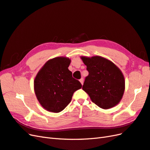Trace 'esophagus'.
Returning a JSON list of instances; mask_svg holds the SVG:
<instances>
[{
  "instance_id": "1",
  "label": "esophagus",
  "mask_w": 150,
  "mask_h": 150,
  "mask_svg": "<svg viewBox=\"0 0 150 150\" xmlns=\"http://www.w3.org/2000/svg\"><path fill=\"white\" fill-rule=\"evenodd\" d=\"M80 82L81 83H82V85H83V78L80 79Z\"/></svg>"
}]
</instances>
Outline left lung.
<instances>
[{"mask_svg":"<svg viewBox=\"0 0 150 150\" xmlns=\"http://www.w3.org/2000/svg\"><path fill=\"white\" fill-rule=\"evenodd\" d=\"M88 75L85 77L82 89L92 101L99 108L110 109L121 100L125 81L121 70L104 58L82 57Z\"/></svg>","mask_w":150,"mask_h":150,"instance_id":"left-lung-1","label":"left lung"}]
</instances>
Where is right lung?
I'll list each match as a JSON object with an SVG mask.
<instances>
[{
  "instance_id": "add662e5",
  "label": "right lung",
  "mask_w": 150,
  "mask_h": 150,
  "mask_svg": "<svg viewBox=\"0 0 150 150\" xmlns=\"http://www.w3.org/2000/svg\"><path fill=\"white\" fill-rule=\"evenodd\" d=\"M70 59L57 57L47 62L37 74L34 86L37 99L47 110L59 112L71 102L73 94L82 87L68 70Z\"/></svg>"
}]
</instances>
